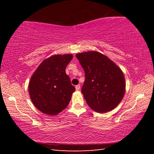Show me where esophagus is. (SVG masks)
Instances as JSON below:
<instances>
[{
  "label": "esophagus",
  "mask_w": 154,
  "mask_h": 154,
  "mask_svg": "<svg viewBox=\"0 0 154 154\" xmlns=\"http://www.w3.org/2000/svg\"><path fill=\"white\" fill-rule=\"evenodd\" d=\"M75 89H76V90H77V91L79 90V89H80V85H76V86H75Z\"/></svg>",
  "instance_id": "34e87169"
}]
</instances>
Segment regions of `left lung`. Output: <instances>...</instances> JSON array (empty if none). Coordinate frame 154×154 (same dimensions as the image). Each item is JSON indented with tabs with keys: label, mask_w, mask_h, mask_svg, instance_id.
<instances>
[{
	"label": "left lung",
	"mask_w": 154,
	"mask_h": 154,
	"mask_svg": "<svg viewBox=\"0 0 154 154\" xmlns=\"http://www.w3.org/2000/svg\"><path fill=\"white\" fill-rule=\"evenodd\" d=\"M76 57L85 71L82 92L88 106L97 113L113 110L126 92L125 77L120 68L96 51L77 54Z\"/></svg>",
	"instance_id": "8db88e82"
}]
</instances>
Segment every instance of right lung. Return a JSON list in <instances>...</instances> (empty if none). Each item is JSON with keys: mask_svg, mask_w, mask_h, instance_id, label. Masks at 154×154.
Returning a JSON list of instances; mask_svg holds the SVG:
<instances>
[{"mask_svg": "<svg viewBox=\"0 0 154 154\" xmlns=\"http://www.w3.org/2000/svg\"><path fill=\"white\" fill-rule=\"evenodd\" d=\"M72 54L53 55L41 62L28 83V92L35 107L49 116H56L66 107L75 88L66 67Z\"/></svg>", "mask_w": 154, "mask_h": 154, "instance_id": "1", "label": "right lung"}]
</instances>
